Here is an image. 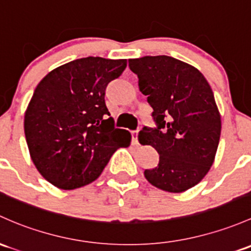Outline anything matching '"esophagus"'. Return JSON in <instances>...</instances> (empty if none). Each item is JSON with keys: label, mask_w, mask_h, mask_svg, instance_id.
<instances>
[{"label": "esophagus", "mask_w": 251, "mask_h": 251, "mask_svg": "<svg viewBox=\"0 0 251 251\" xmlns=\"http://www.w3.org/2000/svg\"><path fill=\"white\" fill-rule=\"evenodd\" d=\"M131 138H132L133 146H137L138 144V130L131 131Z\"/></svg>", "instance_id": "esophagus-1"}]
</instances>
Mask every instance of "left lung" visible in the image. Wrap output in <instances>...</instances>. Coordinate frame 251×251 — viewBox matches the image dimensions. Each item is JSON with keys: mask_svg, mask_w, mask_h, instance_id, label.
I'll return each mask as SVG.
<instances>
[{"mask_svg": "<svg viewBox=\"0 0 251 251\" xmlns=\"http://www.w3.org/2000/svg\"><path fill=\"white\" fill-rule=\"evenodd\" d=\"M148 96L155 125L139 131L141 144L159 152V165L144 171L147 180L168 192H183L204 178L214 162L221 120L214 94L199 70L174 57L128 60Z\"/></svg>", "mask_w": 251, "mask_h": 251, "instance_id": "1", "label": "left lung"}]
</instances>
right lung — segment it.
Instances as JSON below:
<instances>
[{
  "mask_svg": "<svg viewBox=\"0 0 251 251\" xmlns=\"http://www.w3.org/2000/svg\"><path fill=\"white\" fill-rule=\"evenodd\" d=\"M127 60L88 56L55 68L37 85L25 113V137L38 172L73 190L96 180L131 134L115 128L104 95Z\"/></svg>",
  "mask_w": 251,
  "mask_h": 251,
  "instance_id": "1",
  "label": "right lung"
}]
</instances>
